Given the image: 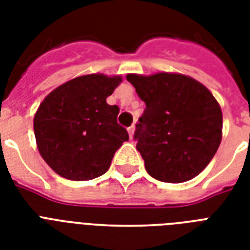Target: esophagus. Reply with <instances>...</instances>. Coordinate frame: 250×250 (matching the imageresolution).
<instances>
[{"label":"esophagus","mask_w":250,"mask_h":250,"mask_svg":"<svg viewBox=\"0 0 250 250\" xmlns=\"http://www.w3.org/2000/svg\"><path fill=\"white\" fill-rule=\"evenodd\" d=\"M127 131H128V133H129V137L132 139L133 132H135V125H131V127H128V128H127Z\"/></svg>","instance_id":"obj_1"}]
</instances>
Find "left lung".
<instances>
[{
	"label": "left lung",
	"instance_id": "1",
	"mask_svg": "<svg viewBox=\"0 0 250 250\" xmlns=\"http://www.w3.org/2000/svg\"><path fill=\"white\" fill-rule=\"evenodd\" d=\"M127 80L146 105L133 137L148 174L166 183L197 176L222 141L223 117L211 92L175 72L128 74Z\"/></svg>",
	"mask_w": 250,
	"mask_h": 250
}]
</instances>
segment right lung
Returning a JSON list of instances; mask_svg holds the SVG:
<instances>
[{
	"label": "right lung",
	"instance_id": "1",
	"mask_svg": "<svg viewBox=\"0 0 250 250\" xmlns=\"http://www.w3.org/2000/svg\"><path fill=\"white\" fill-rule=\"evenodd\" d=\"M122 76L89 74L68 80L44 98L33 118L41 157L68 180H90L105 174L128 132L118 125L119 107L106 98Z\"/></svg>",
	"mask_w": 250,
	"mask_h": 250
}]
</instances>
